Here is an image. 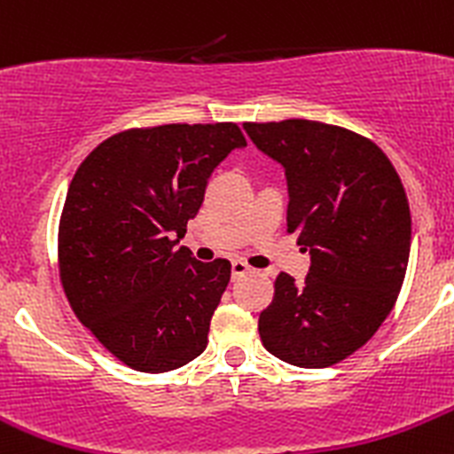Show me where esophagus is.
<instances>
[{
  "instance_id": "esophagus-1",
  "label": "esophagus",
  "mask_w": 454,
  "mask_h": 454,
  "mask_svg": "<svg viewBox=\"0 0 454 454\" xmlns=\"http://www.w3.org/2000/svg\"><path fill=\"white\" fill-rule=\"evenodd\" d=\"M231 268H232V279H239V277H244V275H248V272H253V268H250L248 263L244 262V259H232Z\"/></svg>"
}]
</instances>
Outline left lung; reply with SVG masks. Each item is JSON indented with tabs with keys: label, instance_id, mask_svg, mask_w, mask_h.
<instances>
[{
	"label": "left lung",
	"instance_id": "8db88e82",
	"mask_svg": "<svg viewBox=\"0 0 454 454\" xmlns=\"http://www.w3.org/2000/svg\"><path fill=\"white\" fill-rule=\"evenodd\" d=\"M288 179V232L310 250L303 284L286 272L259 315L263 348L299 368L344 362L380 330L402 290L411 208L375 142L310 120L244 124Z\"/></svg>",
	"mask_w": 454,
	"mask_h": 454
}]
</instances>
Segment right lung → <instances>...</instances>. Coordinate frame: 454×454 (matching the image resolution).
Returning a JSON list of instances; mask_svg holds the SVG:
<instances>
[{
    "label": "right lung",
    "instance_id": "add662e5",
    "mask_svg": "<svg viewBox=\"0 0 454 454\" xmlns=\"http://www.w3.org/2000/svg\"><path fill=\"white\" fill-rule=\"evenodd\" d=\"M244 146L232 121L130 129L101 142L70 182L61 286L77 319L133 371H175L206 350L231 262H197L177 244L213 170Z\"/></svg>",
    "mask_w": 454,
    "mask_h": 454
}]
</instances>
